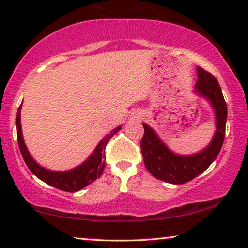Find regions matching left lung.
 <instances>
[{"instance_id": "8db88e82", "label": "left lung", "mask_w": 248, "mask_h": 248, "mask_svg": "<svg viewBox=\"0 0 248 248\" xmlns=\"http://www.w3.org/2000/svg\"><path fill=\"white\" fill-rule=\"evenodd\" d=\"M197 92L212 103L216 112V132L205 150L193 156H178L160 141L153 129L143 124L145 134L140 142L145 166L157 179L169 184H185L204 172L216 159L223 146L226 129L227 106L216 78L201 66L197 68Z\"/></svg>"}]
</instances>
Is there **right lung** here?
Here are the masks:
<instances>
[{
	"instance_id": "add662e5",
	"label": "right lung",
	"mask_w": 248,
	"mask_h": 248,
	"mask_svg": "<svg viewBox=\"0 0 248 248\" xmlns=\"http://www.w3.org/2000/svg\"><path fill=\"white\" fill-rule=\"evenodd\" d=\"M20 109L21 106L18 107L16 113V132L18 147H20V151L25 164H27L32 173H34L39 179L58 188V189L69 191V193H75V191L82 189L83 187L88 186L89 184L93 183L95 179L101 176L103 169H105L106 147L108 145L109 140L112 138V136L117 134L121 127H117L110 134L107 135L99 142V145L95 148V150L91 155L90 158L86 162H83L82 165L79 166V167L71 169L69 171H51L39 166L33 160V158L30 156L27 147L24 145L23 137H22Z\"/></svg>"
}]
</instances>
